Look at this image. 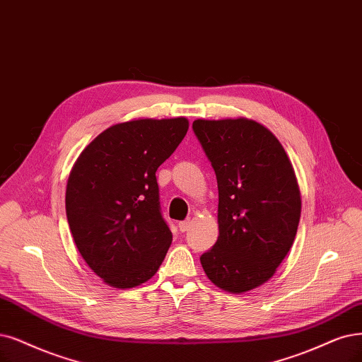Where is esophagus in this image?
<instances>
[{
  "label": "esophagus",
  "mask_w": 362,
  "mask_h": 362,
  "mask_svg": "<svg viewBox=\"0 0 362 362\" xmlns=\"http://www.w3.org/2000/svg\"><path fill=\"white\" fill-rule=\"evenodd\" d=\"M191 219H186V221H182V222H179V230H180V233H185V231H188L189 228H191Z\"/></svg>",
  "instance_id": "34e87169"
}]
</instances>
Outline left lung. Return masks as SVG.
<instances>
[{"mask_svg":"<svg viewBox=\"0 0 362 362\" xmlns=\"http://www.w3.org/2000/svg\"><path fill=\"white\" fill-rule=\"evenodd\" d=\"M216 174L219 237L202 265L218 288L255 289L273 277L296 238L301 197L284 146L246 117L192 124Z\"/></svg>","mask_w":362,"mask_h":362,"instance_id":"8db88e82","label":"left lung"}]
</instances>
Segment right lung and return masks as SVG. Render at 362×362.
<instances>
[{"label": "right lung", "instance_id": "obj_1", "mask_svg": "<svg viewBox=\"0 0 362 362\" xmlns=\"http://www.w3.org/2000/svg\"><path fill=\"white\" fill-rule=\"evenodd\" d=\"M186 117L136 119L103 131L80 153L65 211L80 255L110 286L147 282L173 234L160 215L155 173L186 136Z\"/></svg>", "mask_w": 362, "mask_h": 362}]
</instances>
